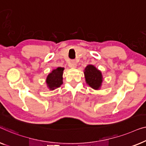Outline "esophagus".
<instances>
[{"label":"esophagus","instance_id":"esophagus-1","mask_svg":"<svg viewBox=\"0 0 146 146\" xmlns=\"http://www.w3.org/2000/svg\"><path fill=\"white\" fill-rule=\"evenodd\" d=\"M69 66L72 68H75L77 67V62H76L75 60H71L69 63Z\"/></svg>","mask_w":146,"mask_h":146}]
</instances>
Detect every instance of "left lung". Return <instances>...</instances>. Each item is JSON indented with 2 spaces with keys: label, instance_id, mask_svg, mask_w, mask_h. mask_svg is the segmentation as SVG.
<instances>
[{
  "label": "left lung",
  "instance_id": "left-lung-1",
  "mask_svg": "<svg viewBox=\"0 0 146 146\" xmlns=\"http://www.w3.org/2000/svg\"><path fill=\"white\" fill-rule=\"evenodd\" d=\"M85 81L93 89L98 90L102 83V75L100 71L93 65H88L84 70Z\"/></svg>",
  "mask_w": 146,
  "mask_h": 146
}]
</instances>
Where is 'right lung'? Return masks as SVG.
<instances>
[{
    "label": "right lung",
    "mask_w": 146,
    "mask_h": 146,
    "mask_svg": "<svg viewBox=\"0 0 146 146\" xmlns=\"http://www.w3.org/2000/svg\"><path fill=\"white\" fill-rule=\"evenodd\" d=\"M63 67H57L53 69L46 78V83L49 89L54 90L60 87L63 84Z\"/></svg>",
    "instance_id": "add662e5"
}]
</instances>
